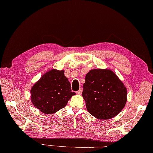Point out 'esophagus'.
Here are the masks:
<instances>
[{
    "instance_id": "1",
    "label": "esophagus",
    "mask_w": 153,
    "mask_h": 153,
    "mask_svg": "<svg viewBox=\"0 0 153 153\" xmlns=\"http://www.w3.org/2000/svg\"><path fill=\"white\" fill-rule=\"evenodd\" d=\"M82 89L80 88V89H79V90H78L76 93L77 94H82Z\"/></svg>"
}]
</instances>
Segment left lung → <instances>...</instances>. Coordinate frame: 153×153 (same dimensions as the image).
I'll list each match as a JSON object with an SVG mask.
<instances>
[{"instance_id":"left-lung-1","label":"left lung","mask_w":153,"mask_h":153,"mask_svg":"<svg viewBox=\"0 0 153 153\" xmlns=\"http://www.w3.org/2000/svg\"><path fill=\"white\" fill-rule=\"evenodd\" d=\"M82 96L90 114L99 120H109L123 110L127 92L112 71L93 69L86 75Z\"/></svg>"}]
</instances>
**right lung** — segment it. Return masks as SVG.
Returning a JSON list of instances; mask_svg holds the SVG:
<instances>
[{"mask_svg": "<svg viewBox=\"0 0 153 153\" xmlns=\"http://www.w3.org/2000/svg\"><path fill=\"white\" fill-rule=\"evenodd\" d=\"M31 101L34 106L45 114H52L66 106L75 93L71 92V83L64 71L52 69L45 73L34 84Z\"/></svg>", "mask_w": 153, "mask_h": 153, "instance_id": "right-lung-1", "label": "right lung"}]
</instances>
